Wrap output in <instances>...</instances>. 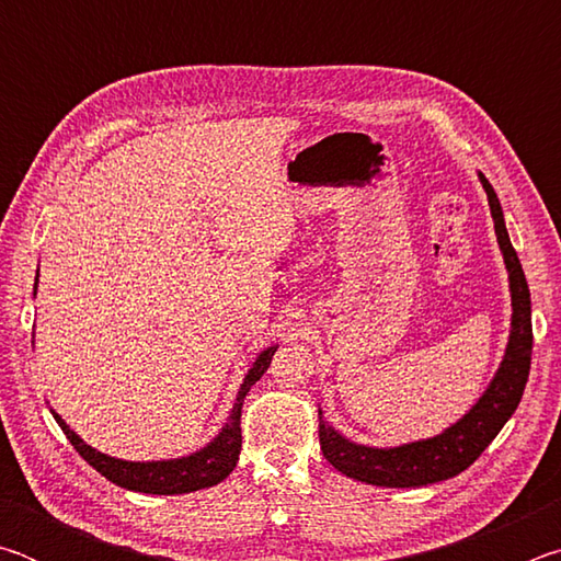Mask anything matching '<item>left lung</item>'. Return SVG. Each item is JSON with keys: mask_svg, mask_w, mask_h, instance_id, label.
<instances>
[{"mask_svg": "<svg viewBox=\"0 0 561 561\" xmlns=\"http://www.w3.org/2000/svg\"><path fill=\"white\" fill-rule=\"evenodd\" d=\"M480 183L488 193L490 213L495 220V234L510 272L512 294V329L505 348V358L492 378L488 391L480 396L468 413L448 431L428 440H415L398 448H368L356 445L336 433L321 417L319 411V443L324 458L346 478H354L378 488H421L448 480L468 470L480 458L482 450L495 440L512 413L517 411L525 393L529 364H531V301L529 287L522 272L515 247L510 242L505 217L488 178L480 173Z\"/></svg>", "mask_w": 561, "mask_h": 561, "instance_id": "1", "label": "left lung"}]
</instances>
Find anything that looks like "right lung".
<instances>
[{
  "mask_svg": "<svg viewBox=\"0 0 561 561\" xmlns=\"http://www.w3.org/2000/svg\"><path fill=\"white\" fill-rule=\"evenodd\" d=\"M277 346L264 348L254 360L250 371H247L244 381L237 391V401L232 405V413L227 417L225 428L217 433L213 443H207L193 455L175 460H153V462H128L103 455L96 448L83 443L69 425L61 421L59 413H54L56 423L61 425L66 438L71 440L76 453L87 460L93 470H99L103 478L116 482L118 488H126L133 492H146V495H183V492H195L203 488H213L217 482H222L227 474L234 470L237 460H240L242 448V403L244 396L250 393V388L260 381L262 374L267 371L272 364V356Z\"/></svg>",
  "mask_w": 561,
  "mask_h": 561,
  "instance_id": "add662e5",
  "label": "right lung"
}]
</instances>
